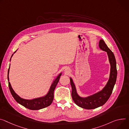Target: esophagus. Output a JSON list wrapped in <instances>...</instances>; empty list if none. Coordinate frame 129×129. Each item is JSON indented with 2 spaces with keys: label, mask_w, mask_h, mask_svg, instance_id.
<instances>
[{
  "label": "esophagus",
  "mask_w": 129,
  "mask_h": 129,
  "mask_svg": "<svg viewBox=\"0 0 129 129\" xmlns=\"http://www.w3.org/2000/svg\"><path fill=\"white\" fill-rule=\"evenodd\" d=\"M65 72H66V73H69V70L68 69H65Z\"/></svg>",
  "instance_id": "34e87169"
}]
</instances>
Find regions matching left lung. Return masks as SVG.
<instances>
[{
    "mask_svg": "<svg viewBox=\"0 0 129 129\" xmlns=\"http://www.w3.org/2000/svg\"><path fill=\"white\" fill-rule=\"evenodd\" d=\"M99 48L107 52L111 65V71L109 80L107 85L102 90L91 96L85 98L80 97L77 92L75 85L71 78L70 82L72 88V96L74 102L78 106L85 109L90 110L97 108L104 104L109 99L116 81L117 71L116 59L113 52L109 48L103 40H100L99 43Z\"/></svg>",
    "mask_w": 129,
    "mask_h": 129,
    "instance_id": "left-lung-1",
    "label": "left lung"
}]
</instances>
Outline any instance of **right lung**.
<instances>
[{
    "label": "right lung",
    "instance_id": "right-lung-1",
    "mask_svg": "<svg viewBox=\"0 0 129 129\" xmlns=\"http://www.w3.org/2000/svg\"><path fill=\"white\" fill-rule=\"evenodd\" d=\"M16 51H15L14 53ZM13 54L12 55L11 57L13 56ZM11 58H10V61H11ZM9 69H10V67L8 71V83H9V87L12 95V96L13 97V98H14V99L16 100L17 102L22 105V106H24V107L31 110H40L49 106V105L51 104V103L53 101V97H54L53 92L58 81L60 80V76L62 75L61 73L56 77V78L53 81V82L52 83V84L50 86L49 91L48 92L46 96H45L44 97L34 99L32 100H26V99H24L20 98L18 95L16 94V93L15 92V91H14V90L13 89V88H12V86L9 82Z\"/></svg>",
    "mask_w": 129,
    "mask_h": 129
}]
</instances>
